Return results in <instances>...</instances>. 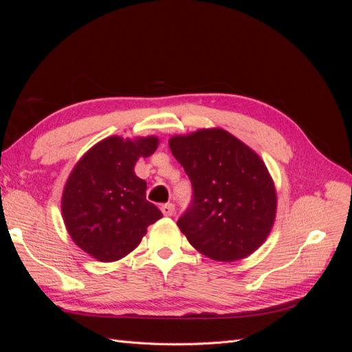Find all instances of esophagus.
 <instances>
[{
    "instance_id": "obj_1",
    "label": "esophagus",
    "mask_w": 352,
    "mask_h": 352,
    "mask_svg": "<svg viewBox=\"0 0 352 352\" xmlns=\"http://www.w3.org/2000/svg\"><path fill=\"white\" fill-rule=\"evenodd\" d=\"M160 210H162V212L166 217H170V216H173L175 206L172 204V202H168V204H163L162 207H160Z\"/></svg>"
}]
</instances>
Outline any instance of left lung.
Here are the masks:
<instances>
[{"instance_id":"left-lung-1","label":"left lung","mask_w":352,"mask_h":352,"mask_svg":"<svg viewBox=\"0 0 352 352\" xmlns=\"http://www.w3.org/2000/svg\"><path fill=\"white\" fill-rule=\"evenodd\" d=\"M168 145L194 190L179 229L211 260L248 257L269 236L276 217V189L263 160L223 129L176 135Z\"/></svg>"}]
</instances>
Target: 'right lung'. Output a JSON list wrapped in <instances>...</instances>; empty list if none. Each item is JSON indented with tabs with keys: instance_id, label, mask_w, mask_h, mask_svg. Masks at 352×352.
I'll list each match as a JSON object with an SVG mask.
<instances>
[{
	"instance_id": "right-lung-1",
	"label": "right lung",
	"mask_w": 352,
	"mask_h": 352,
	"mask_svg": "<svg viewBox=\"0 0 352 352\" xmlns=\"http://www.w3.org/2000/svg\"><path fill=\"white\" fill-rule=\"evenodd\" d=\"M157 146V136H110L72 170L63 190V219L73 242L91 257L104 263L123 258L140 245L146 228L163 217L146 201V182L133 170Z\"/></svg>"
}]
</instances>
